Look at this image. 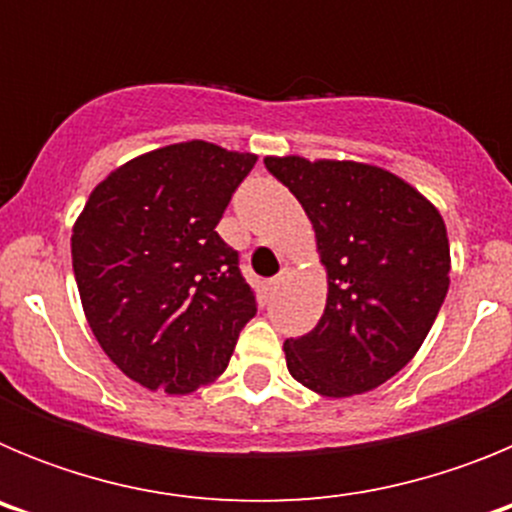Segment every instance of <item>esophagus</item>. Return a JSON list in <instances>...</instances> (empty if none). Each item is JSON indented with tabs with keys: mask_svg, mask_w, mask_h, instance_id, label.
Masks as SVG:
<instances>
[{
	"mask_svg": "<svg viewBox=\"0 0 512 512\" xmlns=\"http://www.w3.org/2000/svg\"><path fill=\"white\" fill-rule=\"evenodd\" d=\"M289 274H292V271H289L287 266H284V269L279 271L277 277H274V284H277V287H279V284H284V282H287V279H289Z\"/></svg>",
	"mask_w": 512,
	"mask_h": 512,
	"instance_id": "34e87169",
	"label": "esophagus"
}]
</instances>
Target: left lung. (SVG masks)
Masks as SVG:
<instances>
[{"instance_id": "1", "label": "left lung", "mask_w": 512, "mask_h": 512, "mask_svg": "<svg viewBox=\"0 0 512 512\" xmlns=\"http://www.w3.org/2000/svg\"><path fill=\"white\" fill-rule=\"evenodd\" d=\"M310 217L328 300L318 325L284 341L289 374L323 397L395 377L423 346L449 292L443 217L405 179L359 161L266 156Z\"/></svg>"}]
</instances>
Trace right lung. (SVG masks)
<instances>
[{
  "mask_svg": "<svg viewBox=\"0 0 512 512\" xmlns=\"http://www.w3.org/2000/svg\"><path fill=\"white\" fill-rule=\"evenodd\" d=\"M253 153L187 140L94 187L71 259L94 338L146 390L187 395L225 372L256 297L217 223Z\"/></svg>",
  "mask_w": 512,
  "mask_h": 512,
  "instance_id": "add662e5",
  "label": "right lung"
}]
</instances>
